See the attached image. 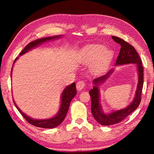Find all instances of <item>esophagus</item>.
I'll return each instance as SVG.
<instances>
[{"mask_svg": "<svg viewBox=\"0 0 154 154\" xmlns=\"http://www.w3.org/2000/svg\"><path fill=\"white\" fill-rule=\"evenodd\" d=\"M85 86V83L83 81H78L76 84V87H77V89L78 91H81L82 90L83 88Z\"/></svg>", "mask_w": 154, "mask_h": 154, "instance_id": "1", "label": "esophagus"}]
</instances>
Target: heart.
Returning a JSON list of instances; mask_svg holds the SVG:
<instances>
[{
	"instance_id": "b5f03b06",
	"label": "heart",
	"mask_w": 154,
	"mask_h": 154,
	"mask_svg": "<svg viewBox=\"0 0 154 154\" xmlns=\"http://www.w3.org/2000/svg\"><path fill=\"white\" fill-rule=\"evenodd\" d=\"M113 57L112 51L105 50L102 45L92 44L85 47L81 51V59L85 63H91L94 61L92 69L100 71L105 68Z\"/></svg>"
}]
</instances>
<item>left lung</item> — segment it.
I'll use <instances>...</instances> for the list:
<instances>
[{"label": "left lung", "mask_w": 154, "mask_h": 154, "mask_svg": "<svg viewBox=\"0 0 154 154\" xmlns=\"http://www.w3.org/2000/svg\"><path fill=\"white\" fill-rule=\"evenodd\" d=\"M112 38L121 46L120 53L116 61L115 66L132 63L135 64L138 79L135 95L131 103L122 109L116 110L110 113L106 114L103 111V107L100 103V94L99 85L104 83V81L112 75L114 69H111L105 75L93 79L94 86L89 91L91 98V112L94 119L103 126L113 125L120 122L138 108L141 101V94L143 84V69L142 61L135 48L120 38L112 36Z\"/></svg>", "instance_id": "8db88e82"}]
</instances>
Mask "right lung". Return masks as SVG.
<instances>
[{"mask_svg": "<svg viewBox=\"0 0 154 154\" xmlns=\"http://www.w3.org/2000/svg\"><path fill=\"white\" fill-rule=\"evenodd\" d=\"M62 36H63V35H54V36H51V37H47V38H44L41 39H38V40H35V41L32 42L30 43H29L24 48V50H23L20 52V54L19 56H21V55H24L28 51L32 50V49L38 47L39 45L43 44L44 43H45V42L55 40V39L60 38ZM18 59V57L15 59L14 63H13V65H14L16 61ZM12 67L11 70V77H12ZM76 94H77V90H76V87H75V82L65 87L64 90L63 91V92L61 93V104H60V109H59L57 113L55 114V116H54V117H51L50 119H47L38 120V119H32V118L28 116L25 113L23 112L22 111L19 109L18 106L16 105L14 100H13V101H14V103L15 104L16 109L18 110V111L20 112V114L23 116V117H24L29 123L35 126L43 128H54L58 126L63 121L65 116L67 115L71 101L73 99V97L76 95Z\"/></svg>", "mask_w": 154, "mask_h": 154, "instance_id": "1", "label": "right lung"}]
</instances>
